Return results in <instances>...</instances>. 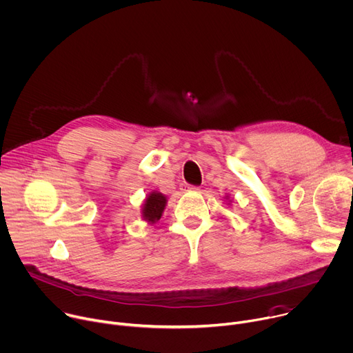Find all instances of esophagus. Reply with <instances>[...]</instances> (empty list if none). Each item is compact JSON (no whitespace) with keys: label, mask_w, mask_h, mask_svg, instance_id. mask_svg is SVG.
Returning <instances> with one entry per match:
<instances>
[{"label":"esophagus","mask_w":353,"mask_h":353,"mask_svg":"<svg viewBox=\"0 0 353 353\" xmlns=\"http://www.w3.org/2000/svg\"><path fill=\"white\" fill-rule=\"evenodd\" d=\"M181 189H182V190H185V192H188V190H199V186H194V185H189V183L183 182V183L181 185Z\"/></svg>","instance_id":"34e87169"}]
</instances>
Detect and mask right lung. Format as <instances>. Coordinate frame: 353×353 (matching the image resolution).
Segmentation results:
<instances>
[{"mask_svg": "<svg viewBox=\"0 0 353 353\" xmlns=\"http://www.w3.org/2000/svg\"><path fill=\"white\" fill-rule=\"evenodd\" d=\"M167 199L164 194L159 192L150 193V196L146 199L145 205H143V217L149 223H156L157 220L161 219V214L164 211Z\"/></svg>", "mask_w": 353, "mask_h": 353, "instance_id": "obj_1", "label": "right lung"}]
</instances>
